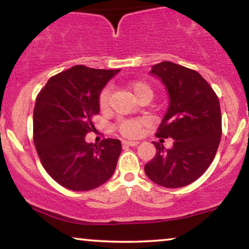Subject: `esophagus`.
Listing matches in <instances>:
<instances>
[{
	"label": "esophagus",
	"instance_id": "34e87169",
	"mask_svg": "<svg viewBox=\"0 0 249 249\" xmlns=\"http://www.w3.org/2000/svg\"><path fill=\"white\" fill-rule=\"evenodd\" d=\"M123 145H125V146H137V145L139 144V142H136V141H123Z\"/></svg>",
	"mask_w": 249,
	"mask_h": 249
}]
</instances>
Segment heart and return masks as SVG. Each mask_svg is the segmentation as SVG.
Segmentation results:
<instances>
[{
	"label": "heart",
	"mask_w": 249,
	"mask_h": 249,
	"mask_svg": "<svg viewBox=\"0 0 249 249\" xmlns=\"http://www.w3.org/2000/svg\"><path fill=\"white\" fill-rule=\"evenodd\" d=\"M128 89L131 90L132 95L136 97L138 102L142 101V99H147L150 101L153 97V89L150 84L144 81H137L131 83ZM108 98H110V90L107 88L103 89L101 95L98 98L99 107L102 110H105L108 105ZM147 124L146 119L142 118H131V119H124L117 124V128L123 136L128 137V138H133L141 133L142 128Z\"/></svg>",
	"instance_id": "b5f03b06"
}]
</instances>
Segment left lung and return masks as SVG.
Returning <instances> with one entry per match:
<instances>
[{
  "label": "left lung",
  "instance_id": "obj_1",
  "mask_svg": "<svg viewBox=\"0 0 249 249\" xmlns=\"http://www.w3.org/2000/svg\"><path fill=\"white\" fill-rule=\"evenodd\" d=\"M150 73L161 79L170 98L156 136L172 138L173 146L166 150L164 139L153 142L157 153L145 165V173L162 187L186 186L204 174L219 147L218 96L199 72L172 62L153 65Z\"/></svg>",
  "mask_w": 249,
  "mask_h": 249
}]
</instances>
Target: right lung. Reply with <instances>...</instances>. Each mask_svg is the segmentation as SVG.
<instances>
[{
	"label": "right lung",
	"mask_w": 249,
	"mask_h": 249,
	"mask_svg": "<svg viewBox=\"0 0 249 249\" xmlns=\"http://www.w3.org/2000/svg\"><path fill=\"white\" fill-rule=\"evenodd\" d=\"M118 70L75 65L53 76L36 98L34 142L43 167L68 190L90 191L107 182L115 172L122 144L103 139L85 142L92 131L91 118L99 113L103 88Z\"/></svg>",
	"instance_id": "right-lung-1"
}]
</instances>
